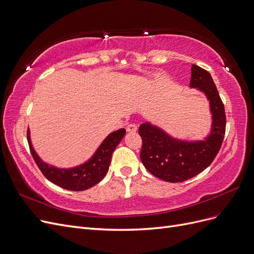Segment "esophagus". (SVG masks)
<instances>
[{
    "instance_id": "esophagus-1",
    "label": "esophagus",
    "mask_w": 254,
    "mask_h": 254,
    "mask_svg": "<svg viewBox=\"0 0 254 254\" xmlns=\"http://www.w3.org/2000/svg\"><path fill=\"white\" fill-rule=\"evenodd\" d=\"M137 126L136 125H128L127 127V132L128 133H135L136 132V130H137Z\"/></svg>"
}]
</instances>
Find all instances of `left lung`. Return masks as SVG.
Returning a JSON list of instances; mask_svg holds the SVG:
<instances>
[{"mask_svg": "<svg viewBox=\"0 0 254 254\" xmlns=\"http://www.w3.org/2000/svg\"><path fill=\"white\" fill-rule=\"evenodd\" d=\"M190 87L201 91L209 101L211 128L204 140L175 138L149 121L139 127L140 159L149 173L166 182H183L203 172L218 155L225 135V109L209 72L192 64Z\"/></svg>", "mask_w": 254, "mask_h": 254, "instance_id": "obj_1", "label": "left lung"}]
</instances>
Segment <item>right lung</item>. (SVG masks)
Returning a JSON list of instances; mask_svg holds the SVG:
<instances>
[{"label":"right lung","mask_w":254,"mask_h":254,"mask_svg":"<svg viewBox=\"0 0 254 254\" xmlns=\"http://www.w3.org/2000/svg\"><path fill=\"white\" fill-rule=\"evenodd\" d=\"M126 133L125 128L112 132L100 143L88 161L71 168H59L44 162L33 148L29 128L27 132V140L35 163L47 179L64 190L81 191L91 189L105 178L109 171L112 154Z\"/></svg>","instance_id":"right-lung-1"}]
</instances>
